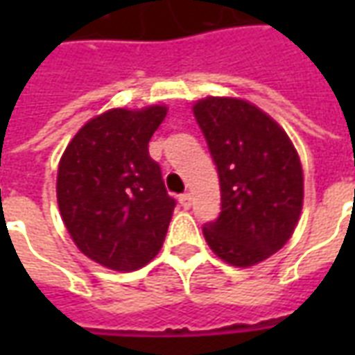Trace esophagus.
I'll return each mask as SVG.
<instances>
[{
    "mask_svg": "<svg viewBox=\"0 0 355 355\" xmlns=\"http://www.w3.org/2000/svg\"><path fill=\"white\" fill-rule=\"evenodd\" d=\"M178 201H180V205L184 209L192 207V196H190V193H180V196H178Z\"/></svg>",
    "mask_w": 355,
    "mask_h": 355,
    "instance_id": "obj_1",
    "label": "esophagus"
}]
</instances>
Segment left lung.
<instances>
[{
  "mask_svg": "<svg viewBox=\"0 0 355 355\" xmlns=\"http://www.w3.org/2000/svg\"><path fill=\"white\" fill-rule=\"evenodd\" d=\"M193 116L220 182V215L203 226L209 247L232 266L266 261L293 236L302 211L297 150L272 117L239 98L207 96Z\"/></svg>",
  "mask_w": 355,
  "mask_h": 355,
  "instance_id": "1",
  "label": "left lung"
}]
</instances>
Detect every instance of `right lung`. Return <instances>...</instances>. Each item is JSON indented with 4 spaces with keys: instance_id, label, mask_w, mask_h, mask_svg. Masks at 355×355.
Segmentation results:
<instances>
[{
    "instance_id": "right-lung-1",
    "label": "right lung",
    "mask_w": 355,
    "mask_h": 355,
    "mask_svg": "<svg viewBox=\"0 0 355 355\" xmlns=\"http://www.w3.org/2000/svg\"><path fill=\"white\" fill-rule=\"evenodd\" d=\"M165 116V106L104 112L81 127L58 163L66 230L81 253L110 270H137L163 245L177 201L148 142Z\"/></svg>"
}]
</instances>
